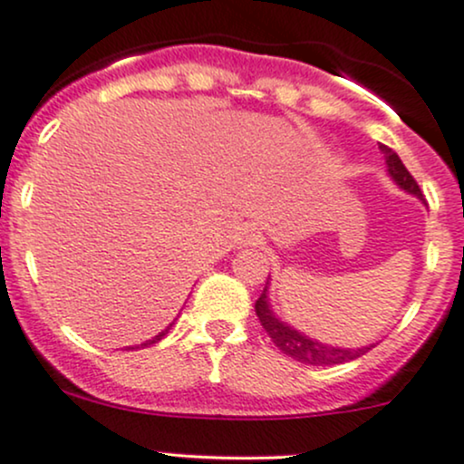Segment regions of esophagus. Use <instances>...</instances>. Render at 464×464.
I'll use <instances>...</instances> for the list:
<instances>
[{
    "label": "esophagus",
    "instance_id": "esophagus-1",
    "mask_svg": "<svg viewBox=\"0 0 464 464\" xmlns=\"http://www.w3.org/2000/svg\"><path fill=\"white\" fill-rule=\"evenodd\" d=\"M237 242H240V246H256L260 242V231L251 227V224H245L240 233H237Z\"/></svg>",
    "mask_w": 464,
    "mask_h": 464
}]
</instances>
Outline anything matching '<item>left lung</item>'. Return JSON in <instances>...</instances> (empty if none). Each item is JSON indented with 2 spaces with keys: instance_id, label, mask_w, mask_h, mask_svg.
Masks as SVG:
<instances>
[{
  "instance_id": "1",
  "label": "left lung",
  "mask_w": 464,
  "mask_h": 464,
  "mask_svg": "<svg viewBox=\"0 0 464 464\" xmlns=\"http://www.w3.org/2000/svg\"><path fill=\"white\" fill-rule=\"evenodd\" d=\"M380 150L384 153V162H387V170L389 175H392L393 182H396L402 191L416 195L418 199H425L422 198L420 187H418L413 175L409 173L407 167H404L402 160H400L389 146L380 144ZM266 285H269V280H266ZM266 294H269V286H265L262 295L256 300L257 318H260L262 326H265V331L269 334L273 344H276L282 353H286L289 358L297 360V362L314 364V367H331V364H343V362H349V360L360 358V355H364L373 347V344H369V347H360V349H344V347L322 344L318 340L300 334V331L294 329V326H289L286 322H282L280 318H276V314H273L269 304V295Z\"/></svg>"
}]
</instances>
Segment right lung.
<instances>
[{"label": "right lung", "mask_w": 464, "mask_h": 464, "mask_svg": "<svg viewBox=\"0 0 464 464\" xmlns=\"http://www.w3.org/2000/svg\"><path fill=\"white\" fill-rule=\"evenodd\" d=\"M170 326H173V324H169V326H167V329H164V331H160V334H158V335H155V338L146 340V343H142V344H138V347H149V344H155V343H160V340H162V338H164V335H167V334H169V329H170ZM130 349H133V347H130Z\"/></svg>", "instance_id": "1"}]
</instances>
